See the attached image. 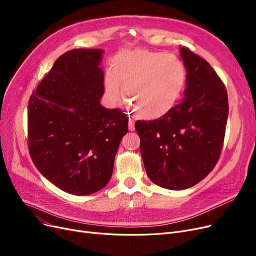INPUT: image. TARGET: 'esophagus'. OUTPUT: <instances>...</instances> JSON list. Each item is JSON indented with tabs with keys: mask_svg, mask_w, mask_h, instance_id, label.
Returning <instances> with one entry per match:
<instances>
[{
	"mask_svg": "<svg viewBox=\"0 0 256 256\" xmlns=\"http://www.w3.org/2000/svg\"><path fill=\"white\" fill-rule=\"evenodd\" d=\"M128 130H135V122H134L132 119H128Z\"/></svg>",
	"mask_w": 256,
	"mask_h": 256,
	"instance_id": "obj_1",
	"label": "esophagus"
}]
</instances>
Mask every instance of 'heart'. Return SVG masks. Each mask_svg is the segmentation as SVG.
Returning <instances> with one entry per match:
<instances>
[{"instance_id": "heart-1", "label": "heart", "mask_w": 256, "mask_h": 256, "mask_svg": "<svg viewBox=\"0 0 256 256\" xmlns=\"http://www.w3.org/2000/svg\"><path fill=\"white\" fill-rule=\"evenodd\" d=\"M186 80L184 63L176 56L147 50H124L106 72L104 89L110 100L119 98L122 86L128 102L146 119L168 114L178 102Z\"/></svg>"}]
</instances>
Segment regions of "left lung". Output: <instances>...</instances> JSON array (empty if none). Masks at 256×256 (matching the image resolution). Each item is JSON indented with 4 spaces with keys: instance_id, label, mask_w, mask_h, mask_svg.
Masks as SVG:
<instances>
[{
    "instance_id": "left-lung-1",
    "label": "left lung",
    "mask_w": 256,
    "mask_h": 256,
    "mask_svg": "<svg viewBox=\"0 0 256 256\" xmlns=\"http://www.w3.org/2000/svg\"><path fill=\"white\" fill-rule=\"evenodd\" d=\"M180 57L186 70L182 100L163 117L135 124L147 176L176 191L195 186L217 164L228 117L226 88L212 67L186 48Z\"/></svg>"
}]
</instances>
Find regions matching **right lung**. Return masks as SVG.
<instances>
[{
  "label": "right lung",
  "instance_id": "add662e5",
  "mask_svg": "<svg viewBox=\"0 0 256 256\" xmlns=\"http://www.w3.org/2000/svg\"><path fill=\"white\" fill-rule=\"evenodd\" d=\"M102 50L66 52L32 93L29 152L34 165L59 189L74 195L102 190L112 176L128 117L100 104Z\"/></svg>",
  "mask_w": 256,
  "mask_h": 256
}]
</instances>
